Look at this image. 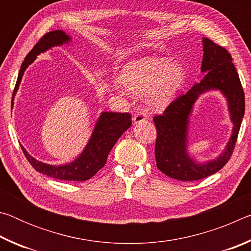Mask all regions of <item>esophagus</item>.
I'll list each match as a JSON object with an SVG mask.
<instances>
[{"instance_id":"34e87169","label":"esophagus","mask_w":251,"mask_h":251,"mask_svg":"<svg viewBox=\"0 0 251 251\" xmlns=\"http://www.w3.org/2000/svg\"><path fill=\"white\" fill-rule=\"evenodd\" d=\"M146 120H147V115L143 112H137L133 117V122L135 123V124H137V123H142Z\"/></svg>"}]
</instances>
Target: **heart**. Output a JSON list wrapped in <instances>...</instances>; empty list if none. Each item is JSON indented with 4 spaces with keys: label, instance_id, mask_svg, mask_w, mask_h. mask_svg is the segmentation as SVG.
Returning a JSON list of instances; mask_svg holds the SVG:
<instances>
[{
    "label": "heart",
    "instance_id": "heart-1",
    "mask_svg": "<svg viewBox=\"0 0 251 251\" xmlns=\"http://www.w3.org/2000/svg\"><path fill=\"white\" fill-rule=\"evenodd\" d=\"M184 70L166 58H143L127 64L118 76L122 87L130 94L146 92L151 108H161L173 100L184 83Z\"/></svg>",
    "mask_w": 251,
    "mask_h": 251
}]
</instances>
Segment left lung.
I'll return each mask as SVG.
<instances>
[{
    "instance_id": "left-lung-1",
    "label": "left lung",
    "mask_w": 251,
    "mask_h": 251,
    "mask_svg": "<svg viewBox=\"0 0 251 251\" xmlns=\"http://www.w3.org/2000/svg\"><path fill=\"white\" fill-rule=\"evenodd\" d=\"M203 56L201 72L206 73L185 94L177 96L161 115L152 121L156 126L155 158L157 168L174 179L194 181L220 171L228 163L235 150L241 121L245 114V93L239 75L228 50L210 39L202 40ZM220 89L227 97L234 123L233 135L226 151L216 161L199 165L185 152L188 116L197 97L209 89Z\"/></svg>"
}]
</instances>
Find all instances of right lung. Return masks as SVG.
Returning a JSON list of instances; mask_svg holds the SVG:
<instances>
[{
    "mask_svg": "<svg viewBox=\"0 0 251 251\" xmlns=\"http://www.w3.org/2000/svg\"><path fill=\"white\" fill-rule=\"evenodd\" d=\"M70 40L69 35L57 29V31L44 34L39 42L34 45V48L24 58V62L21 66L18 80H16L13 91V96H12V106H13L15 93L20 86L24 71L36 58L37 54L45 52L52 46L67 43ZM130 125L131 115L129 113H103L97 122L92 137L84 151L73 163L62 165V166H53V165L42 163V161L33 158L23 146H21V148H22L23 154L26 157L28 163L32 165V167L43 175L61 180L84 181L90 179L100 168L104 167L106 161H107L109 151H112V148L123 133L129 128Z\"/></svg>",
    "mask_w": 251,
    "mask_h": 251,
    "instance_id": "obj_1",
    "label": "right lung"
}]
</instances>
